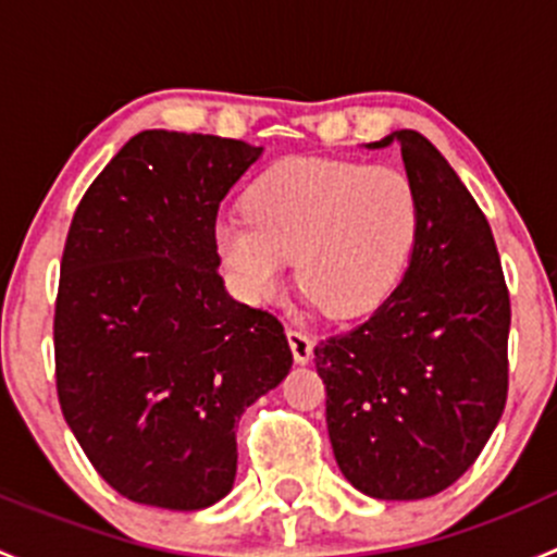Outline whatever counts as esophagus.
Instances as JSON below:
<instances>
[{
	"label": "esophagus",
	"mask_w": 557,
	"mask_h": 557,
	"mask_svg": "<svg viewBox=\"0 0 557 557\" xmlns=\"http://www.w3.org/2000/svg\"><path fill=\"white\" fill-rule=\"evenodd\" d=\"M285 336H288L290 352H294L296 363H307L312 358V342L305 331L299 329H285Z\"/></svg>",
	"instance_id": "obj_1"
}]
</instances>
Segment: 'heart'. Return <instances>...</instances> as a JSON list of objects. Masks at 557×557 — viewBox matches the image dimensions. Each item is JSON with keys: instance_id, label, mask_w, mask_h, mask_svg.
<instances>
[{"instance_id": "heart-1", "label": "heart", "mask_w": 557, "mask_h": 557, "mask_svg": "<svg viewBox=\"0 0 557 557\" xmlns=\"http://www.w3.org/2000/svg\"><path fill=\"white\" fill-rule=\"evenodd\" d=\"M420 201L404 172L356 161L294 159L247 188L245 218H223L218 252L245 299L283 283L285 261L331 318L377 310L412 261Z\"/></svg>"}]
</instances>
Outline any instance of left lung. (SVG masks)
<instances>
[{
    "label": "left lung",
    "mask_w": 557,
    "mask_h": 557,
    "mask_svg": "<svg viewBox=\"0 0 557 557\" xmlns=\"http://www.w3.org/2000/svg\"><path fill=\"white\" fill-rule=\"evenodd\" d=\"M401 143L420 201L404 280L356 329L325 336L314 367L342 474L383 502L450 487L491 440L509 391V290L485 215L440 150L412 128Z\"/></svg>",
    "instance_id": "obj_1"
}]
</instances>
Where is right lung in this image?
Listing matches in <instances>:
<instances>
[{"label":"right lung","mask_w":557,"mask_h":557,"mask_svg":"<svg viewBox=\"0 0 557 557\" xmlns=\"http://www.w3.org/2000/svg\"><path fill=\"white\" fill-rule=\"evenodd\" d=\"M258 156L243 139L139 132L72 215L55 393L94 469L128 502L180 512L221 502L239 414L294 363L283 323L234 301L218 274V210Z\"/></svg>","instance_id":"obj_1"}]
</instances>
